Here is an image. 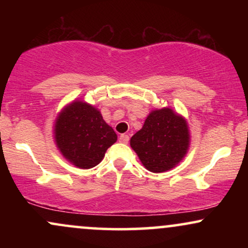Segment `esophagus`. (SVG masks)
I'll return each mask as SVG.
<instances>
[{"instance_id": "esophagus-1", "label": "esophagus", "mask_w": 248, "mask_h": 248, "mask_svg": "<svg viewBox=\"0 0 248 248\" xmlns=\"http://www.w3.org/2000/svg\"><path fill=\"white\" fill-rule=\"evenodd\" d=\"M119 141H120L121 143H128V141H129V136L126 135V134H122V135H120V138H119Z\"/></svg>"}]
</instances>
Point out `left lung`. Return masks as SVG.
<instances>
[{
	"instance_id": "1",
	"label": "left lung",
	"mask_w": 248,
	"mask_h": 248,
	"mask_svg": "<svg viewBox=\"0 0 248 248\" xmlns=\"http://www.w3.org/2000/svg\"><path fill=\"white\" fill-rule=\"evenodd\" d=\"M130 147L147 170L166 172L186 157L190 147L189 124L171 108L154 109L132 136Z\"/></svg>"
}]
</instances>
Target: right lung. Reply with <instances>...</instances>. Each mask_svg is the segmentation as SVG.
<instances>
[{
    "mask_svg": "<svg viewBox=\"0 0 248 248\" xmlns=\"http://www.w3.org/2000/svg\"><path fill=\"white\" fill-rule=\"evenodd\" d=\"M53 138L62 157L80 169L98 166L118 140L100 110L82 100L67 104L53 122Z\"/></svg>",
    "mask_w": 248,
    "mask_h": 248,
    "instance_id": "right-lung-1",
    "label": "right lung"
}]
</instances>
